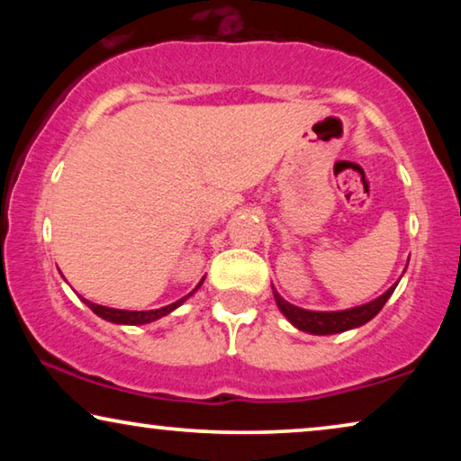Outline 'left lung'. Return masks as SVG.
<instances>
[{
  "mask_svg": "<svg viewBox=\"0 0 461 461\" xmlns=\"http://www.w3.org/2000/svg\"><path fill=\"white\" fill-rule=\"evenodd\" d=\"M396 289V283L388 289L386 294H382L380 298L367 302L363 306L348 308V311H336V312H317V311H304V308H298L289 304L281 298L279 294L275 292V300L279 311L289 319V323L298 327L302 331L314 333V336H330V333H342L348 330H355V327H361L375 317L377 312L382 311L384 304H386L390 295Z\"/></svg>",
  "mask_w": 461,
  "mask_h": 461,
  "instance_id": "8db88e82",
  "label": "left lung"
}]
</instances>
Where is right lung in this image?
Here are the masks:
<instances>
[{
  "label": "right lung",
  "mask_w": 461,
  "mask_h": 461,
  "mask_svg": "<svg viewBox=\"0 0 461 461\" xmlns=\"http://www.w3.org/2000/svg\"><path fill=\"white\" fill-rule=\"evenodd\" d=\"M201 283H203V279H201ZM201 283L188 295H193L194 292H197V289L201 287ZM188 295H186V298H188ZM186 298L174 302V304L157 308V311H117V308L94 304V302H90V300H84V302L92 308L94 312L98 314V317H103L104 321H111V323H119V325H144V323H153V321L166 317V314L172 312L174 308H178Z\"/></svg>",
  "instance_id": "obj_1"
}]
</instances>
